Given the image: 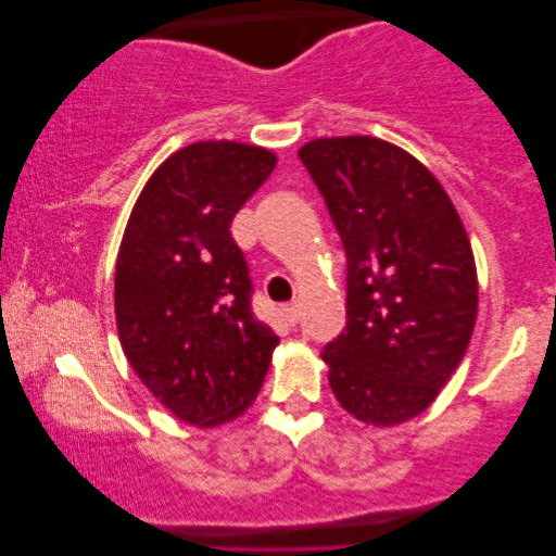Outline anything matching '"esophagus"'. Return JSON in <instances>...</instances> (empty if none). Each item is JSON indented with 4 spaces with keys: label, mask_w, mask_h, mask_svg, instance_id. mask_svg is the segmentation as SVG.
I'll return each instance as SVG.
<instances>
[{
    "label": "esophagus",
    "mask_w": 556,
    "mask_h": 556,
    "mask_svg": "<svg viewBox=\"0 0 556 556\" xmlns=\"http://www.w3.org/2000/svg\"><path fill=\"white\" fill-rule=\"evenodd\" d=\"M283 314H286V318H288V324H299V318H301V306L299 303H288V306H283Z\"/></svg>",
    "instance_id": "esophagus-1"
}]
</instances>
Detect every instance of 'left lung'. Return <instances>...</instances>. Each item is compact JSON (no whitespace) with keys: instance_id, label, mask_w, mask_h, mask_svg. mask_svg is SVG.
<instances>
[{"instance_id":"left-lung-1","label":"left lung","mask_w":556,"mask_h":556,"mask_svg":"<svg viewBox=\"0 0 556 556\" xmlns=\"http://www.w3.org/2000/svg\"><path fill=\"white\" fill-rule=\"evenodd\" d=\"M299 156L346 250V329L324 349L356 420L392 428L425 413L458 369L478 316L463 219L420 159L377 136H331Z\"/></svg>"}]
</instances>
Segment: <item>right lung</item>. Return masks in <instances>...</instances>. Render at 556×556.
Returning <instances> with one entry per match:
<instances>
[{"label":"right lung","mask_w":556,"mask_h":556,"mask_svg":"<svg viewBox=\"0 0 556 556\" xmlns=\"http://www.w3.org/2000/svg\"><path fill=\"white\" fill-rule=\"evenodd\" d=\"M276 164L255 143H189L156 166L121 238V349L143 387L197 428L238 420L278 346L250 311L248 265L230 235L232 217Z\"/></svg>","instance_id":"1"}]
</instances>
